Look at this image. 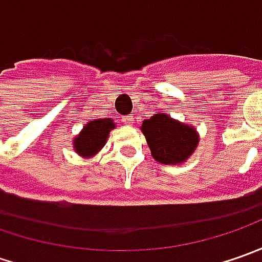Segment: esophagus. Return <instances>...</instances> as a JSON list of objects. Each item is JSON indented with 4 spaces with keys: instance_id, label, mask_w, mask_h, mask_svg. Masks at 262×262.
<instances>
[{
    "instance_id": "1",
    "label": "esophagus",
    "mask_w": 262,
    "mask_h": 262,
    "mask_svg": "<svg viewBox=\"0 0 262 262\" xmlns=\"http://www.w3.org/2000/svg\"><path fill=\"white\" fill-rule=\"evenodd\" d=\"M124 122H125L126 125H133V121H134V116L128 115V116H124V119H122Z\"/></svg>"
}]
</instances>
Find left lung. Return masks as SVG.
Wrapping results in <instances>:
<instances>
[{"label":"left lung","instance_id":"left-lung-1","mask_svg":"<svg viewBox=\"0 0 262 262\" xmlns=\"http://www.w3.org/2000/svg\"><path fill=\"white\" fill-rule=\"evenodd\" d=\"M141 133L151 156L162 165H182L195 151L200 136L192 125L173 119L165 112H157L144 119Z\"/></svg>","mask_w":262,"mask_h":262}]
</instances>
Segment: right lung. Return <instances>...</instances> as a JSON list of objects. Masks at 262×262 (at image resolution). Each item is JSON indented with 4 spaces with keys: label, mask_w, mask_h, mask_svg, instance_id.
<instances>
[{
    "label": "right lung",
    "mask_w": 262,
    "mask_h": 262,
    "mask_svg": "<svg viewBox=\"0 0 262 262\" xmlns=\"http://www.w3.org/2000/svg\"><path fill=\"white\" fill-rule=\"evenodd\" d=\"M115 126V122L112 118L89 121L73 140L74 151L78 156L84 157V159L96 156L103 148L106 140L109 137V133Z\"/></svg>",
    "instance_id": "right-lung-1"
}]
</instances>
